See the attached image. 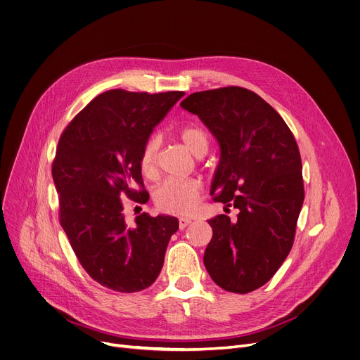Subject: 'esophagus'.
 <instances>
[{"mask_svg": "<svg viewBox=\"0 0 360 360\" xmlns=\"http://www.w3.org/2000/svg\"><path fill=\"white\" fill-rule=\"evenodd\" d=\"M191 223H193V220H191V219L181 217V219H179V229H181V230H184V229H185V227H188Z\"/></svg>", "mask_w": 360, "mask_h": 360, "instance_id": "obj_1", "label": "esophagus"}]
</instances>
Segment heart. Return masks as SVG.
I'll use <instances>...</instances> for the list:
<instances>
[{
	"mask_svg": "<svg viewBox=\"0 0 360 360\" xmlns=\"http://www.w3.org/2000/svg\"><path fill=\"white\" fill-rule=\"evenodd\" d=\"M179 139L185 148L198 158L208 152L210 140L207 133L197 126H185L179 130ZM159 141L152 137L146 141L145 148L140 156V167L146 176H153L156 174ZM200 195V184L195 181H178L167 179L156 191L155 201L156 205L165 211L172 214H188L197 205Z\"/></svg>",
	"mask_w": 360,
	"mask_h": 360,
	"instance_id": "obj_1",
	"label": "heart"
}]
</instances>
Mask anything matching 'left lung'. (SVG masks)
<instances>
[{
    "instance_id": "obj_1",
    "label": "left lung",
    "mask_w": 360,
    "mask_h": 360,
    "mask_svg": "<svg viewBox=\"0 0 360 360\" xmlns=\"http://www.w3.org/2000/svg\"><path fill=\"white\" fill-rule=\"evenodd\" d=\"M181 107L200 117L220 146L210 194L238 210L208 223L204 265L220 288L248 294L265 285L288 256L304 202L294 134L257 94L226 86L188 95Z\"/></svg>"
}]
</instances>
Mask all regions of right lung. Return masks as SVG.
Instances as JSON below:
<instances>
[{
	"label": "right lung",
	"mask_w": 360,
	"mask_h": 360,
	"mask_svg": "<svg viewBox=\"0 0 360 360\" xmlns=\"http://www.w3.org/2000/svg\"><path fill=\"white\" fill-rule=\"evenodd\" d=\"M184 95L182 91H105L72 120L59 139L52 175L62 229L88 275L112 291L130 294L150 286L179 227L172 215L150 217L148 212L127 223L122 198L148 201L141 150Z\"/></svg>",
	"instance_id": "1"
}]
</instances>
